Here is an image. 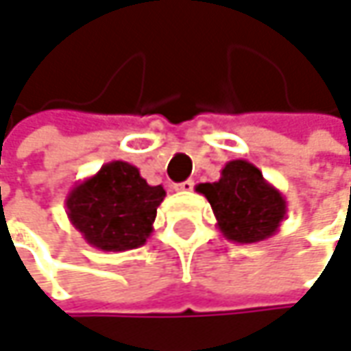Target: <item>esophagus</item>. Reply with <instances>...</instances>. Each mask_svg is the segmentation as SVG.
<instances>
[{"label": "esophagus", "mask_w": 351, "mask_h": 351, "mask_svg": "<svg viewBox=\"0 0 351 351\" xmlns=\"http://www.w3.org/2000/svg\"><path fill=\"white\" fill-rule=\"evenodd\" d=\"M193 186H195V182L193 180H184V182H176L175 191H178V193H191L193 191Z\"/></svg>", "instance_id": "34e87169"}]
</instances>
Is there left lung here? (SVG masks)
Here are the masks:
<instances>
[{
  "label": "left lung",
  "instance_id": "left-lung-1",
  "mask_svg": "<svg viewBox=\"0 0 351 351\" xmlns=\"http://www.w3.org/2000/svg\"><path fill=\"white\" fill-rule=\"evenodd\" d=\"M197 193L207 197L223 237L241 245L273 237L287 215L279 189L243 158L229 160L217 182L197 184Z\"/></svg>",
  "mask_w": 351,
  "mask_h": 351
}]
</instances>
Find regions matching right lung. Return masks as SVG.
Masks as SVG:
<instances>
[{
  "label": "right lung",
  "mask_w": 351,
  "mask_h": 351,
  "mask_svg": "<svg viewBox=\"0 0 351 351\" xmlns=\"http://www.w3.org/2000/svg\"><path fill=\"white\" fill-rule=\"evenodd\" d=\"M165 189L150 186L141 171L124 160L106 162L66 197L70 223L100 251H128L146 243Z\"/></svg>",
  "instance_id": "right-lung-1"
}]
</instances>
